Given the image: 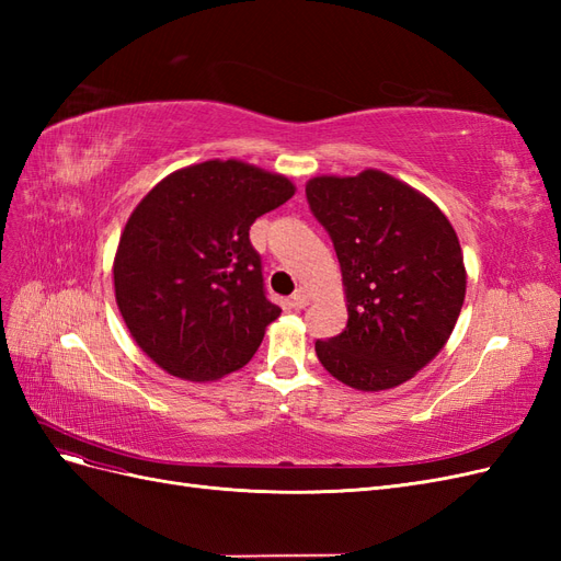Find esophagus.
I'll return each mask as SVG.
<instances>
[{"instance_id":"34e87169","label":"esophagus","mask_w":561,"mask_h":561,"mask_svg":"<svg viewBox=\"0 0 561 561\" xmlns=\"http://www.w3.org/2000/svg\"><path fill=\"white\" fill-rule=\"evenodd\" d=\"M290 304H293L295 309H304V307H307V304H309L307 290H301V287H299V290H295V295L290 297Z\"/></svg>"}]
</instances>
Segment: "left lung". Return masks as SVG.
I'll return each mask as SVG.
<instances>
[{"instance_id": "8db88e82", "label": "left lung", "mask_w": 561, "mask_h": 561, "mask_svg": "<svg viewBox=\"0 0 561 561\" xmlns=\"http://www.w3.org/2000/svg\"><path fill=\"white\" fill-rule=\"evenodd\" d=\"M313 217L330 233L348 322L316 342L332 377L358 390L412 379L447 344L466 297L456 231L433 201L381 171L313 178Z\"/></svg>"}]
</instances>
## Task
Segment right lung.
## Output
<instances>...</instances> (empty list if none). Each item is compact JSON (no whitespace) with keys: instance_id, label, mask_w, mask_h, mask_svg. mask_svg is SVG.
I'll return each instance as SVG.
<instances>
[{"instance_id":"right-lung-1","label":"right lung","mask_w":561,"mask_h":561,"mask_svg":"<svg viewBox=\"0 0 561 561\" xmlns=\"http://www.w3.org/2000/svg\"><path fill=\"white\" fill-rule=\"evenodd\" d=\"M293 196L283 175L206 161L161 180L133 210L114 260L116 304L168 375L213 381L260 348L280 309L266 297L250 227Z\"/></svg>"}]
</instances>
